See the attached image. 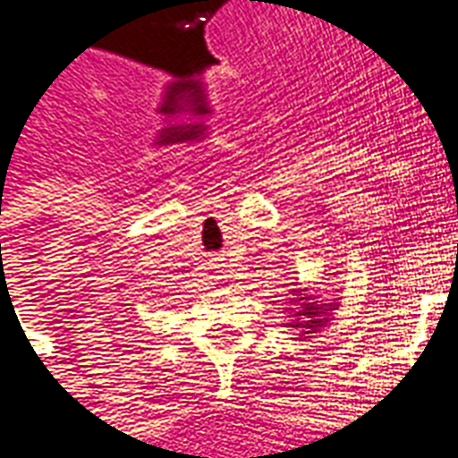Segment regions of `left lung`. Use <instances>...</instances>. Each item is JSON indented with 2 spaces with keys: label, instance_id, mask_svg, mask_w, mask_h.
Returning a JSON list of instances; mask_svg holds the SVG:
<instances>
[{
  "label": "left lung",
  "instance_id": "8db88e82",
  "mask_svg": "<svg viewBox=\"0 0 458 458\" xmlns=\"http://www.w3.org/2000/svg\"><path fill=\"white\" fill-rule=\"evenodd\" d=\"M293 285V283H290ZM339 310V300H332V302H319L315 295H310L307 288H295L290 290V312L288 322L293 329H300V336H312L317 335L322 327H327L332 319H335V312Z\"/></svg>",
  "mask_w": 458,
  "mask_h": 458
}]
</instances>
